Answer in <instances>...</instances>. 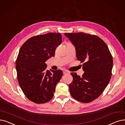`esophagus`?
<instances>
[{
  "mask_svg": "<svg viewBox=\"0 0 125 125\" xmlns=\"http://www.w3.org/2000/svg\"><path fill=\"white\" fill-rule=\"evenodd\" d=\"M63 73L65 74H66L69 73V72H68V71H67V70H64V71H63Z\"/></svg>",
  "mask_w": 125,
  "mask_h": 125,
  "instance_id": "obj_1",
  "label": "esophagus"
}]
</instances>
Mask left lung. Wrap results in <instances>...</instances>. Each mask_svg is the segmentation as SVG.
Masks as SVG:
<instances>
[{
  "label": "left lung",
  "instance_id": "8db88e82",
  "mask_svg": "<svg viewBox=\"0 0 125 125\" xmlns=\"http://www.w3.org/2000/svg\"><path fill=\"white\" fill-rule=\"evenodd\" d=\"M75 48L77 60L83 64L82 77L71 73L73 81L70 94L80 102L88 103L97 99L109 83L113 59L108 46L98 36L84 32L64 34Z\"/></svg>",
  "mask_w": 125,
  "mask_h": 125
}]
</instances>
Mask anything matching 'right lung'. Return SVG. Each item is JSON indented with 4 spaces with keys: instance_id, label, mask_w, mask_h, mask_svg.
Returning a JSON list of instances; mask_svg holds the SVG:
<instances>
[{
    "instance_id": "1",
    "label": "right lung",
    "mask_w": 125,
    "mask_h": 125,
    "mask_svg": "<svg viewBox=\"0 0 125 125\" xmlns=\"http://www.w3.org/2000/svg\"><path fill=\"white\" fill-rule=\"evenodd\" d=\"M62 42L60 33L50 32L31 37L21 46L16 61L17 80L29 100L36 104L50 101L62 70H46L45 62L55 56L56 48Z\"/></svg>"
}]
</instances>
